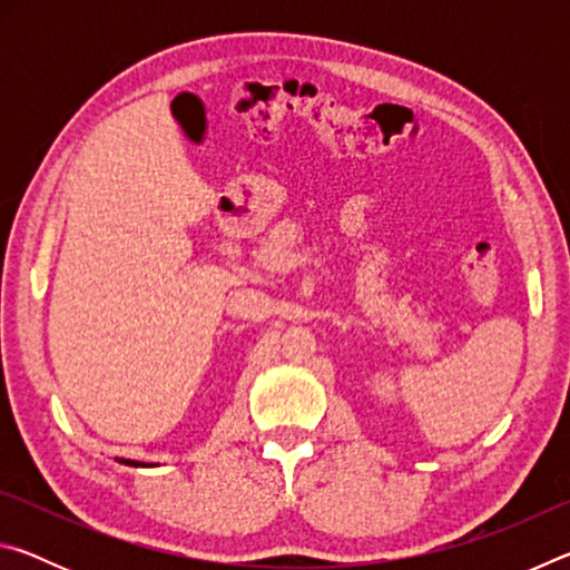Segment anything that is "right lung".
<instances>
[{"label": "right lung", "instance_id": "right-lung-1", "mask_svg": "<svg viewBox=\"0 0 570 570\" xmlns=\"http://www.w3.org/2000/svg\"><path fill=\"white\" fill-rule=\"evenodd\" d=\"M120 462H128V465H140V462H135V460H120Z\"/></svg>", "mask_w": 570, "mask_h": 570}]
</instances>
